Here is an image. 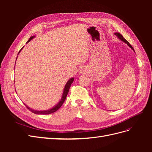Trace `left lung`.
Masks as SVG:
<instances>
[{
    "mask_svg": "<svg viewBox=\"0 0 152 152\" xmlns=\"http://www.w3.org/2000/svg\"><path fill=\"white\" fill-rule=\"evenodd\" d=\"M115 35H116L118 37V38L119 39H121V40L123 41V42L126 43V44L129 45V47L134 51V49H133V48L131 46V45L129 43V42H128L127 40H126L125 39H124V38L123 37V36H122L121 34H119V33H115Z\"/></svg>",
    "mask_w": 152,
    "mask_h": 152,
    "instance_id": "obj_1",
    "label": "left lung"
}]
</instances>
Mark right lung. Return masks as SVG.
Listing matches in <instances>:
<instances>
[{
    "label": "right lung",
    "mask_w": 152,
    "mask_h": 152,
    "mask_svg": "<svg viewBox=\"0 0 152 152\" xmlns=\"http://www.w3.org/2000/svg\"><path fill=\"white\" fill-rule=\"evenodd\" d=\"M34 37H35V36L31 37L29 39V40H28V42H28L29 41H30L32 39H33V38ZM22 49H23V48L21 49V50ZM20 50L19 51V53H20ZM73 79H73V78H72V79H70V80H69L67 82V83L66 84V85H65V89H64V91H63V93L62 98L61 99V101L58 103V104L57 105L55 106V107H53V108L50 109V110H45V111H37V110H32V109L30 108L29 107H27V106H26V107H27V108L29 109L31 112H33L34 113H35V114L47 115V114H50V113H54V112H55L56 111H57V110L61 107L62 104H63V103L65 102V101L66 98V96H67V94H68V93L69 89H70V86H71V84H72V82H73Z\"/></svg>",
    "instance_id": "add662e5"
}]
</instances>
